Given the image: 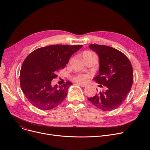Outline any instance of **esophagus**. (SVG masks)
Instances as JSON below:
<instances>
[{"instance_id":"obj_1","label":"esophagus","mask_w":150,"mask_h":150,"mask_svg":"<svg viewBox=\"0 0 150 150\" xmlns=\"http://www.w3.org/2000/svg\"><path fill=\"white\" fill-rule=\"evenodd\" d=\"M76 84H77V85H79V86H82V87H86V86H88V84H84V83H78Z\"/></svg>"}]
</instances>
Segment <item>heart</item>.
<instances>
[{
	"label": "heart",
	"instance_id": "1",
	"mask_svg": "<svg viewBox=\"0 0 150 150\" xmlns=\"http://www.w3.org/2000/svg\"><path fill=\"white\" fill-rule=\"evenodd\" d=\"M92 52L90 51H85L83 53V57L84 56H87V55H89L91 54H93ZM89 79V76L87 75H84V74H81V75H78L74 78V80L77 82H85L87 81Z\"/></svg>",
	"mask_w": 150,
	"mask_h": 150
}]
</instances>
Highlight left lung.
<instances>
[{"label":"left lung","instance_id":"1","mask_svg":"<svg viewBox=\"0 0 150 150\" xmlns=\"http://www.w3.org/2000/svg\"><path fill=\"white\" fill-rule=\"evenodd\" d=\"M89 48L98 54L100 59L99 72L93 80L100 84V88L103 85L106 90L88 100L104 111H112L122 105L131 89L133 69L131 62L122 52L112 47L91 44Z\"/></svg>","mask_w":150,"mask_h":150}]
</instances>
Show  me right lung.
<instances>
[{"mask_svg": "<svg viewBox=\"0 0 150 150\" xmlns=\"http://www.w3.org/2000/svg\"><path fill=\"white\" fill-rule=\"evenodd\" d=\"M83 45H52L37 49L23 61L20 72V84L27 100L36 108L50 110L59 105L72 83L59 87L52 86L57 72L64 69L70 57Z\"/></svg>", "mask_w": 150, "mask_h": 150, "instance_id": "right-lung-1", "label": "right lung"}]
</instances>
